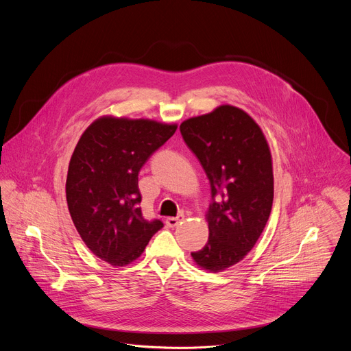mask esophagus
I'll use <instances>...</instances> for the list:
<instances>
[{
	"label": "esophagus",
	"instance_id": "esophagus-1",
	"mask_svg": "<svg viewBox=\"0 0 351 351\" xmlns=\"http://www.w3.org/2000/svg\"><path fill=\"white\" fill-rule=\"evenodd\" d=\"M183 219H184V217H183V215L169 217V218H167L165 223H167V226H169V228H175V226H178V223H179V222H182Z\"/></svg>",
	"mask_w": 351,
	"mask_h": 351
}]
</instances>
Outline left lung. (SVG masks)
<instances>
[{
  "label": "left lung",
  "instance_id": "8db88e82",
  "mask_svg": "<svg viewBox=\"0 0 351 351\" xmlns=\"http://www.w3.org/2000/svg\"><path fill=\"white\" fill-rule=\"evenodd\" d=\"M180 133L217 197L206 214L208 241L191 257L199 268L222 272L248 254L268 222L274 202L271 149L258 123L229 104L183 121Z\"/></svg>",
  "mask_w": 351,
  "mask_h": 351
}]
</instances>
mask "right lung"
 <instances>
[{
  "label": "right lung",
  "mask_w": 351,
  "mask_h": 351,
  "mask_svg": "<svg viewBox=\"0 0 351 351\" xmlns=\"http://www.w3.org/2000/svg\"><path fill=\"white\" fill-rule=\"evenodd\" d=\"M176 123L106 115L80 136L66 176L73 225L90 252L115 268L137 260L164 223L138 207V172Z\"/></svg>",
  "instance_id": "right-lung-1"
}]
</instances>
